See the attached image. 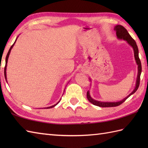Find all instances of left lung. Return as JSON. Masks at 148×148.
<instances>
[{
    "label": "left lung",
    "mask_w": 148,
    "mask_h": 148,
    "mask_svg": "<svg viewBox=\"0 0 148 148\" xmlns=\"http://www.w3.org/2000/svg\"><path fill=\"white\" fill-rule=\"evenodd\" d=\"M114 30H116V36H117V38L120 40H126L127 43L130 46L132 47L134 49V57L135 60H136V62L137 65H138V72H137V79H136V86H135V88L134 90L127 97H125L123 100H120V101L118 102H102V101H99V100H96L93 99L91 97L90 92L88 91L87 92V99L89 101L93 103V105L102 107V108H108V107H116L119 105L121 104L123 102H124L125 100H126L128 97L130 95H133V94L136 92L140 84V76L141 74V72H142V66H141V62L139 57V49H138V47L137 46V44L136 41L133 39L132 37L130 36L129 33L128 32L127 29H125V27H123L120 25H116L114 27ZM90 81H92L91 79L90 78Z\"/></svg>",
    "instance_id": "obj_1"
}]
</instances>
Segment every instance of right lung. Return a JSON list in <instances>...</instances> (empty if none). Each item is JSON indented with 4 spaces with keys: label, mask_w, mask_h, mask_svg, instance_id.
Returning a JSON list of instances; mask_svg holds the SVG:
<instances>
[{
    "label": "right lung",
    "mask_w": 148,
    "mask_h": 148,
    "mask_svg": "<svg viewBox=\"0 0 148 148\" xmlns=\"http://www.w3.org/2000/svg\"><path fill=\"white\" fill-rule=\"evenodd\" d=\"M18 38V37H17ZM17 38H16V39L15 40V41H14V44L13 45H12V46H11V47L10 48V49H9V51H8V54H7V56H6V58H5V68H4V76H5V80H6V81H7V76H6V69H7V64H8V58H9V54H10V53H11V49L12 48V47L14 46V44H15V42H16V40H17ZM61 100V99H60ZM60 102V101H59ZM59 102H58L57 103H56V104H55V105H53V106H50V107H48V108H46V109H50V108H53V107H55V106H56L58 104V103H59Z\"/></svg>",
    "instance_id": "add662e5"
}]
</instances>
